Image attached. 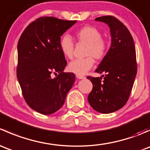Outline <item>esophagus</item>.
Wrapping results in <instances>:
<instances>
[{
	"instance_id": "34e87169",
	"label": "esophagus",
	"mask_w": 150,
	"mask_h": 150,
	"mask_svg": "<svg viewBox=\"0 0 150 150\" xmlns=\"http://www.w3.org/2000/svg\"><path fill=\"white\" fill-rule=\"evenodd\" d=\"M76 77L78 78V79H84L85 76L81 75H76Z\"/></svg>"
}]
</instances>
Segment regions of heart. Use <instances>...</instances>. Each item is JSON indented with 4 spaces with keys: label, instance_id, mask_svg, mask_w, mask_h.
<instances>
[{
    "label": "heart",
    "instance_id": "b5f03b06",
    "mask_svg": "<svg viewBox=\"0 0 150 150\" xmlns=\"http://www.w3.org/2000/svg\"><path fill=\"white\" fill-rule=\"evenodd\" d=\"M75 37L78 41L88 43L86 55L88 57L70 62L68 68L70 72L83 75L93 67L94 64L93 57L96 59H101L104 57L107 51V43L102 38L101 32L94 27L85 26L81 28L75 33ZM60 48L65 57L72 58L73 56L74 43L70 36L65 35L62 38Z\"/></svg>",
    "mask_w": 150,
    "mask_h": 150
}]
</instances>
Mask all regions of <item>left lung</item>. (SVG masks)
<instances>
[{
  "label": "left lung",
  "instance_id": "left-lung-1",
  "mask_svg": "<svg viewBox=\"0 0 150 150\" xmlns=\"http://www.w3.org/2000/svg\"><path fill=\"white\" fill-rule=\"evenodd\" d=\"M95 20L109 26L111 46L96 69L104 75L88 77L93 84L88 100L93 110L108 114L122 108L129 98L137 72L135 45L129 30L115 17L104 16Z\"/></svg>",
  "mask_w": 150,
  "mask_h": 150
}]
</instances>
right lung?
Returning a JSON list of instances; mask_svg holds the SVG:
<instances>
[{"label":"right lung","instance_id":"obj_1","mask_svg":"<svg viewBox=\"0 0 150 150\" xmlns=\"http://www.w3.org/2000/svg\"><path fill=\"white\" fill-rule=\"evenodd\" d=\"M77 21L40 17L24 30L17 45V78L22 94L35 111L51 115L63 106L75 81L67 65L61 36ZM59 75L53 79L52 73Z\"/></svg>","mask_w":150,"mask_h":150}]
</instances>
